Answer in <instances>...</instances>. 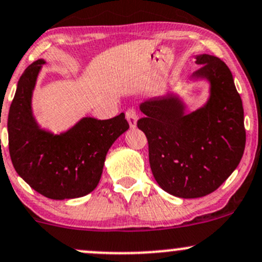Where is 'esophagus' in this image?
Returning <instances> with one entry per match:
<instances>
[{
	"label": "esophagus",
	"mask_w": 262,
	"mask_h": 262,
	"mask_svg": "<svg viewBox=\"0 0 262 262\" xmlns=\"http://www.w3.org/2000/svg\"><path fill=\"white\" fill-rule=\"evenodd\" d=\"M126 120H128L129 126L130 128H136L137 122H138V113L136 112V109H128L125 113Z\"/></svg>",
	"instance_id": "34e87169"
}]
</instances>
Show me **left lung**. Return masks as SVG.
Instances as JSON below:
<instances>
[{"label": "left lung", "mask_w": 262, "mask_h": 262, "mask_svg": "<svg viewBox=\"0 0 262 262\" xmlns=\"http://www.w3.org/2000/svg\"><path fill=\"white\" fill-rule=\"evenodd\" d=\"M201 68L191 80L210 85L207 101L194 112L176 93L139 105L138 128L149 147L152 173L163 191L198 198L216 191L240 163L246 143L244 108L228 66L208 54L196 56Z\"/></svg>", "instance_id": "1"}]
</instances>
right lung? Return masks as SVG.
I'll list each match as a JSON object with an SVG mask.
<instances>
[{"label":"right lung","instance_id":"1","mask_svg":"<svg viewBox=\"0 0 262 262\" xmlns=\"http://www.w3.org/2000/svg\"><path fill=\"white\" fill-rule=\"evenodd\" d=\"M46 61L32 62L17 82L8 112V149L20 177L51 200H71L94 191L106 153L129 129L124 113L106 120L85 117L62 133L41 128L32 112V94Z\"/></svg>","mask_w":262,"mask_h":262}]
</instances>
